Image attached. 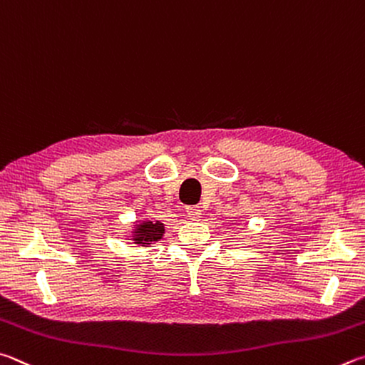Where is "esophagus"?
<instances>
[{"label": "esophagus", "mask_w": 365, "mask_h": 365, "mask_svg": "<svg viewBox=\"0 0 365 365\" xmlns=\"http://www.w3.org/2000/svg\"><path fill=\"white\" fill-rule=\"evenodd\" d=\"M186 212H187L189 220H192V221H200L202 210H200L199 207H187V208H186Z\"/></svg>", "instance_id": "34e87169"}]
</instances>
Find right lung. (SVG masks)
I'll use <instances>...</instances> for the list:
<instances>
[{"label": "right lung", "instance_id": "add662e5", "mask_svg": "<svg viewBox=\"0 0 365 365\" xmlns=\"http://www.w3.org/2000/svg\"><path fill=\"white\" fill-rule=\"evenodd\" d=\"M165 234V225L162 221L153 218H144L139 220L133 225L130 237L133 244H138L140 247H152V244L162 240Z\"/></svg>", "mask_w": 365, "mask_h": 365}]
</instances>
